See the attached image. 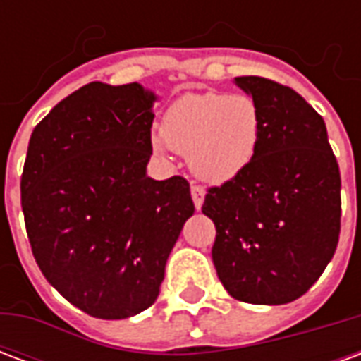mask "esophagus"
<instances>
[{
    "mask_svg": "<svg viewBox=\"0 0 361 361\" xmlns=\"http://www.w3.org/2000/svg\"><path fill=\"white\" fill-rule=\"evenodd\" d=\"M191 197H193V203H195L197 211H201L204 201V189L199 185H191Z\"/></svg>",
    "mask_w": 361,
    "mask_h": 361,
    "instance_id": "esophagus-1",
    "label": "esophagus"
}]
</instances>
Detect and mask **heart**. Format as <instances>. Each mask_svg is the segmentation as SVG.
I'll list each match as a JSON object with an SVG mask.
<instances>
[{"mask_svg": "<svg viewBox=\"0 0 361 361\" xmlns=\"http://www.w3.org/2000/svg\"><path fill=\"white\" fill-rule=\"evenodd\" d=\"M261 135V108L243 92H188L168 106L160 121L166 147L188 154L191 172L209 183H224L247 170ZM150 142L157 150L164 147L158 137Z\"/></svg>", "mask_w": 361, "mask_h": 361, "instance_id": "b5f03b06", "label": "heart"}]
</instances>
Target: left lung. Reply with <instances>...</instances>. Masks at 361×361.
Segmentation results:
<instances>
[{
	"mask_svg": "<svg viewBox=\"0 0 361 361\" xmlns=\"http://www.w3.org/2000/svg\"><path fill=\"white\" fill-rule=\"evenodd\" d=\"M234 82L259 104L263 135L250 168L204 195L212 263L232 298L282 305L305 294L336 251L341 172L325 121L295 90L263 77Z\"/></svg>",
	"mask_w": 361,
	"mask_h": 361,
	"instance_id": "8db88e82",
	"label": "left lung"
}]
</instances>
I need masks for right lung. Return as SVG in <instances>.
<instances>
[{
	"instance_id": "obj_1",
	"label": "right lung",
	"mask_w": 361,
	"mask_h": 361,
	"mask_svg": "<svg viewBox=\"0 0 361 361\" xmlns=\"http://www.w3.org/2000/svg\"><path fill=\"white\" fill-rule=\"evenodd\" d=\"M157 94L89 82L35 127L20 178L32 255L66 298L98 319L157 302L166 261L195 212L181 176H147Z\"/></svg>"
}]
</instances>
